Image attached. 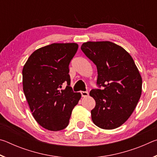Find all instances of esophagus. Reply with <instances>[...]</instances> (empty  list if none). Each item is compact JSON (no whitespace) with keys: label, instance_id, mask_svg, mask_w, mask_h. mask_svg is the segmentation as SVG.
Here are the masks:
<instances>
[{"label":"esophagus","instance_id":"obj_1","mask_svg":"<svg viewBox=\"0 0 157 157\" xmlns=\"http://www.w3.org/2000/svg\"><path fill=\"white\" fill-rule=\"evenodd\" d=\"M81 94L82 97H87L89 95L88 91H81Z\"/></svg>","mask_w":157,"mask_h":157}]
</instances>
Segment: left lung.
Masks as SVG:
<instances>
[{"label":"left lung","mask_w":157,"mask_h":157,"mask_svg":"<svg viewBox=\"0 0 157 157\" xmlns=\"http://www.w3.org/2000/svg\"><path fill=\"white\" fill-rule=\"evenodd\" d=\"M81 49L96 65L97 84L104 86L90 91L96 103L92 121L104 129L119 127L131 116L141 95L139 69L129 52L113 42L87 41Z\"/></svg>","instance_id":"1"}]
</instances>
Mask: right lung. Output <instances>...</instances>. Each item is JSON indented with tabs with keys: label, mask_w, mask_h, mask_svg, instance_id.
Returning <instances> with one entry per match:
<instances>
[{
	"label": "right lung",
	"mask_w": 157,
	"mask_h": 157,
	"mask_svg": "<svg viewBox=\"0 0 157 157\" xmlns=\"http://www.w3.org/2000/svg\"><path fill=\"white\" fill-rule=\"evenodd\" d=\"M78 48L76 43H54L32 53L23 66V89L35 121L50 131L68 126L82 95L74 93L68 65ZM64 81L68 86L60 90Z\"/></svg>",
	"instance_id": "1"
}]
</instances>
